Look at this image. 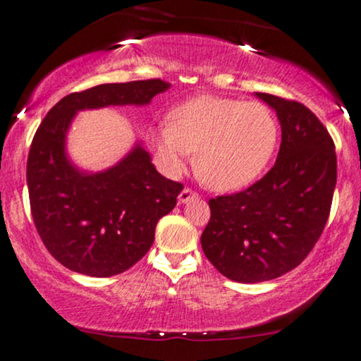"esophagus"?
I'll return each mask as SVG.
<instances>
[{"label":"esophagus","instance_id":"1","mask_svg":"<svg viewBox=\"0 0 361 361\" xmlns=\"http://www.w3.org/2000/svg\"><path fill=\"white\" fill-rule=\"evenodd\" d=\"M196 198H198V195H196L195 191H191L190 188H185V190H181L180 195H178V203L185 204V203H188V202H191V200H196Z\"/></svg>","mask_w":361,"mask_h":361}]
</instances>
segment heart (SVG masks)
<instances>
[{"label": "heart", "mask_w": 361, "mask_h": 361, "mask_svg": "<svg viewBox=\"0 0 361 361\" xmlns=\"http://www.w3.org/2000/svg\"><path fill=\"white\" fill-rule=\"evenodd\" d=\"M280 126L267 104L223 97H196L149 131L159 166L170 176L186 170L190 154L212 190L228 193L257 181L276 152Z\"/></svg>", "instance_id": "obj_1"}]
</instances>
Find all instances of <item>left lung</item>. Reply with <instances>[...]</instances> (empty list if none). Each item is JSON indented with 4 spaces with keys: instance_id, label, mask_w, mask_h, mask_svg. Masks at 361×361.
I'll return each instance as SVG.
<instances>
[{
    "instance_id": "left-lung-1",
    "label": "left lung",
    "mask_w": 361,
    "mask_h": 361,
    "mask_svg": "<svg viewBox=\"0 0 361 361\" xmlns=\"http://www.w3.org/2000/svg\"><path fill=\"white\" fill-rule=\"evenodd\" d=\"M275 109L281 145L275 166L248 190L209 200L202 248L223 276L259 283L293 270L326 225L336 154L326 128L307 106L255 93Z\"/></svg>"
}]
</instances>
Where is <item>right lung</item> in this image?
<instances>
[{"instance_id":"obj_1","label":"right lung","mask_w":361,"mask_h":361,"mask_svg":"<svg viewBox=\"0 0 361 361\" xmlns=\"http://www.w3.org/2000/svg\"><path fill=\"white\" fill-rule=\"evenodd\" d=\"M170 83H108L71 93L41 121L28 154L31 214L48 252L68 270L106 278L147 255L154 228L175 208L183 185L159 175L138 140L116 165L81 170L66 152L68 131L85 109L147 106Z\"/></svg>"}]
</instances>
